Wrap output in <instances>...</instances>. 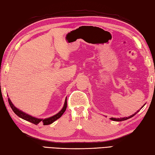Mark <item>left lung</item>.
I'll list each match as a JSON object with an SVG mask.
<instances>
[{"instance_id":"1","label":"left lung","mask_w":155,"mask_h":155,"mask_svg":"<svg viewBox=\"0 0 155 155\" xmlns=\"http://www.w3.org/2000/svg\"><path fill=\"white\" fill-rule=\"evenodd\" d=\"M143 107V106H142V108ZM140 111V110H139L138 111H137V112H136V113H135L134 114H133V115H132V116H130V117H122V118H117V119H116V118H114V117H111V118H110V119L111 120H114V121H117V122H121V121H124V120H128V119H130V118H131V117H132L133 116H134L135 115L138 113V112Z\"/></svg>"}]
</instances>
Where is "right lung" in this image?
I'll return each instance as SVG.
<instances>
[{"mask_svg": "<svg viewBox=\"0 0 155 155\" xmlns=\"http://www.w3.org/2000/svg\"><path fill=\"white\" fill-rule=\"evenodd\" d=\"M8 104H9V105H10L11 109L13 110L14 113L16 114L17 116H18L21 118H22V119H23V120L28 121V122H29L34 124H35V125H37V124H39L40 122L43 123L44 125H49V124H51V123H53L54 121H56V120H58V118H60L62 116V114L64 113V111L66 110V107H67V101H66V99L64 105V107L62 109V110L60 111L59 113H58L57 114L55 115V116H54L52 117H50L49 118H46V119H38V118H35L34 117H32L31 116H29V115L23 113V111H21L18 110V109L15 107L13 105V104H12V102L11 101V100L9 99H8Z\"/></svg>", "mask_w": 155, "mask_h": 155, "instance_id": "1", "label": "right lung"}]
</instances>
